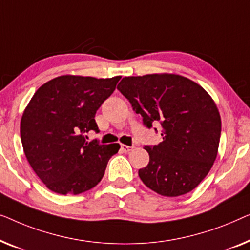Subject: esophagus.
Listing matches in <instances>:
<instances>
[{
    "label": "esophagus",
    "instance_id": "obj_1",
    "mask_svg": "<svg viewBox=\"0 0 250 250\" xmlns=\"http://www.w3.org/2000/svg\"><path fill=\"white\" fill-rule=\"evenodd\" d=\"M133 148V146H126V145H121V150L124 153H128Z\"/></svg>",
    "mask_w": 250,
    "mask_h": 250
}]
</instances>
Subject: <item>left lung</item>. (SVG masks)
I'll return each instance as SVG.
<instances>
[{
    "mask_svg": "<svg viewBox=\"0 0 250 250\" xmlns=\"http://www.w3.org/2000/svg\"><path fill=\"white\" fill-rule=\"evenodd\" d=\"M118 89L146 128L161 125L163 142L145 146L149 163L138 171L142 181L167 197L195 189L219 148L221 118L212 97L192 80L168 73L125 77Z\"/></svg>",
    "mask_w": 250,
    "mask_h": 250,
    "instance_id": "left-lung-1",
    "label": "left lung"
}]
</instances>
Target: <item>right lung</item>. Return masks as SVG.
<instances>
[{"instance_id": "add662e5", "label": "right lung", "mask_w": 250, "mask_h": 250, "mask_svg": "<svg viewBox=\"0 0 250 250\" xmlns=\"http://www.w3.org/2000/svg\"><path fill=\"white\" fill-rule=\"evenodd\" d=\"M120 78L61 76L34 94L21 118V143L30 167L50 190L78 195L102 180L120 145L88 143L86 133L100 132L95 114Z\"/></svg>"}]
</instances>
